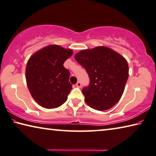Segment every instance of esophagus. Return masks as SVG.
<instances>
[{
    "label": "esophagus",
    "mask_w": 156,
    "mask_h": 156,
    "mask_svg": "<svg viewBox=\"0 0 156 156\" xmlns=\"http://www.w3.org/2000/svg\"><path fill=\"white\" fill-rule=\"evenodd\" d=\"M76 87L81 88V81H78V82L76 83Z\"/></svg>",
    "instance_id": "1"
}]
</instances>
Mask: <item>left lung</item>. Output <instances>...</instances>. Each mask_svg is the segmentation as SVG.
Listing matches in <instances>:
<instances>
[{
  "instance_id": "obj_1",
  "label": "left lung",
  "mask_w": 156,
  "mask_h": 156,
  "mask_svg": "<svg viewBox=\"0 0 156 156\" xmlns=\"http://www.w3.org/2000/svg\"><path fill=\"white\" fill-rule=\"evenodd\" d=\"M75 58L90 79L89 85L82 89L86 103L98 111L112 108L120 99L129 78L126 60L103 46L81 50Z\"/></svg>"
}]
</instances>
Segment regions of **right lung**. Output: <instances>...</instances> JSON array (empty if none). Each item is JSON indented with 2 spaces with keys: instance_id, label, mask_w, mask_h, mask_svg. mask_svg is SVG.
I'll return each instance as SVG.
<instances>
[{
  "instance_id": "1",
  "label": "right lung",
  "mask_w": 156,
  "mask_h": 156,
  "mask_svg": "<svg viewBox=\"0 0 156 156\" xmlns=\"http://www.w3.org/2000/svg\"><path fill=\"white\" fill-rule=\"evenodd\" d=\"M72 50L51 45L34 53L27 63L25 76L33 99L45 108H55L67 100L72 90L70 71L63 63Z\"/></svg>"
}]
</instances>
